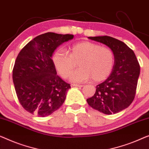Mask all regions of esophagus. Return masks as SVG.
I'll use <instances>...</instances> for the list:
<instances>
[{"instance_id":"obj_1","label":"esophagus","mask_w":149,"mask_h":149,"mask_svg":"<svg viewBox=\"0 0 149 149\" xmlns=\"http://www.w3.org/2000/svg\"><path fill=\"white\" fill-rule=\"evenodd\" d=\"M72 87H83V85H79V84H72L71 85Z\"/></svg>"}]
</instances>
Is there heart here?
I'll return each instance as SVG.
<instances>
[{"label": "heart", "instance_id": "obj_1", "mask_svg": "<svg viewBox=\"0 0 149 149\" xmlns=\"http://www.w3.org/2000/svg\"><path fill=\"white\" fill-rule=\"evenodd\" d=\"M52 61L62 78H68L79 61L80 68L71 75V81L80 83L92 78L94 82H100L111 74L115 56L109 48L84 41L71 46L70 54L65 49H58L54 54Z\"/></svg>", "mask_w": 149, "mask_h": 149}]
</instances>
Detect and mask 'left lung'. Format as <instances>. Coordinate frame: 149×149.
Instances as JSON below:
<instances>
[{
    "label": "left lung",
    "instance_id": "1",
    "mask_svg": "<svg viewBox=\"0 0 149 149\" xmlns=\"http://www.w3.org/2000/svg\"><path fill=\"white\" fill-rule=\"evenodd\" d=\"M106 45L115 56V63L109 77L96 86L93 96L87 99L91 107L111 115L126 109L134 100L140 75V65L132 49L109 36L89 37Z\"/></svg>",
    "mask_w": 149,
    "mask_h": 149
}]
</instances>
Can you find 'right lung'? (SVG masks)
Returning <instances> with one entry per match:
<instances>
[{"mask_svg": "<svg viewBox=\"0 0 149 149\" xmlns=\"http://www.w3.org/2000/svg\"><path fill=\"white\" fill-rule=\"evenodd\" d=\"M71 34H42L23 47L17 56L13 81L17 96L25 110L39 117L50 115L65 100L70 84L57 75L52 56Z\"/></svg>", "mask_w": 149, "mask_h": 149, "instance_id": "add662e5", "label": "right lung"}]
</instances>
